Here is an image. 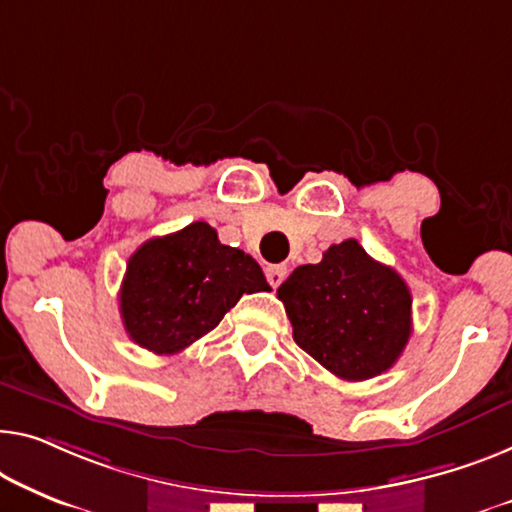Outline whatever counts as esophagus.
Instances as JSON below:
<instances>
[{
    "label": "esophagus",
    "mask_w": 512,
    "mask_h": 512,
    "mask_svg": "<svg viewBox=\"0 0 512 512\" xmlns=\"http://www.w3.org/2000/svg\"><path fill=\"white\" fill-rule=\"evenodd\" d=\"M287 273H289V269H287L285 264H271V266H266V280H269L271 287H278L280 282L287 278Z\"/></svg>",
    "instance_id": "obj_1"
}]
</instances>
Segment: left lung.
I'll use <instances>...</instances> for the list:
<instances>
[{"instance_id":"left-lung-1","label":"left lung","mask_w":512,"mask_h":512,"mask_svg":"<svg viewBox=\"0 0 512 512\" xmlns=\"http://www.w3.org/2000/svg\"><path fill=\"white\" fill-rule=\"evenodd\" d=\"M294 342L335 377L372 379L393 368L411 335V292L398 271L356 239L335 243L319 264L278 287Z\"/></svg>"}]
</instances>
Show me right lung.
I'll list each match as a JSON object with an SVG mask.
<instances>
[{
	"instance_id": "obj_1",
	"label": "right lung",
	"mask_w": 512,
	"mask_h": 512,
	"mask_svg": "<svg viewBox=\"0 0 512 512\" xmlns=\"http://www.w3.org/2000/svg\"><path fill=\"white\" fill-rule=\"evenodd\" d=\"M269 289L253 257L223 246L216 230L197 220L135 250L119 310L133 342L154 354H177L216 329L243 294Z\"/></svg>"
}]
</instances>
